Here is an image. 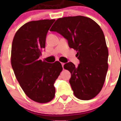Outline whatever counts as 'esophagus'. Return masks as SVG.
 <instances>
[{"mask_svg": "<svg viewBox=\"0 0 121 121\" xmlns=\"http://www.w3.org/2000/svg\"><path fill=\"white\" fill-rule=\"evenodd\" d=\"M61 64H62V67H63V68H64V63H61Z\"/></svg>", "mask_w": 121, "mask_h": 121, "instance_id": "1", "label": "esophagus"}]
</instances>
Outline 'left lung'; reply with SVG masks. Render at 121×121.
Returning <instances> with one entry per match:
<instances>
[{"label":"left lung","mask_w":121,"mask_h":121,"mask_svg":"<svg viewBox=\"0 0 121 121\" xmlns=\"http://www.w3.org/2000/svg\"><path fill=\"white\" fill-rule=\"evenodd\" d=\"M50 31L62 35L69 47L78 52V67L72 62L64 65L71 73L69 82L74 96L81 100L96 96L103 87L108 68V51L100 26L87 17L69 16L57 19Z\"/></svg>","instance_id":"8db88e82"}]
</instances>
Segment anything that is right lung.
Returning <instances> with one entry per match:
<instances>
[{"label": "right lung", "instance_id": "obj_1", "mask_svg": "<svg viewBox=\"0 0 121 121\" xmlns=\"http://www.w3.org/2000/svg\"><path fill=\"white\" fill-rule=\"evenodd\" d=\"M54 21L27 22L17 31L13 40L11 62L16 78L25 95L38 103H47L54 98V84L63 70L59 61L50 64L39 58Z\"/></svg>", "mask_w": 121, "mask_h": 121}]
</instances>
